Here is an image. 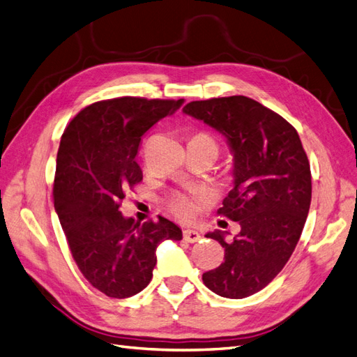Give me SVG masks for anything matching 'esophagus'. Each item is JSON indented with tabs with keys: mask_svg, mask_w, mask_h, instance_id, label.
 Wrapping results in <instances>:
<instances>
[{
	"mask_svg": "<svg viewBox=\"0 0 357 357\" xmlns=\"http://www.w3.org/2000/svg\"><path fill=\"white\" fill-rule=\"evenodd\" d=\"M183 238H185V242L188 243H195L201 238V236L195 229H185L183 231Z\"/></svg>",
	"mask_w": 357,
	"mask_h": 357,
	"instance_id": "obj_1",
	"label": "esophagus"
}]
</instances>
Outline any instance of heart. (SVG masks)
Masks as SVG:
<instances>
[{"mask_svg": "<svg viewBox=\"0 0 357 357\" xmlns=\"http://www.w3.org/2000/svg\"><path fill=\"white\" fill-rule=\"evenodd\" d=\"M198 137L211 141L210 138L206 137V135H198ZM206 201H207L206 197L189 198V197H185V195H178V197L172 199L171 207H172V211H174V215L177 218H180L181 220H190V219L195 218L199 204H202V202H206Z\"/></svg>", "mask_w": 357, "mask_h": 357, "instance_id": "1", "label": "heart"}]
</instances>
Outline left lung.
<instances>
[{
	"instance_id": "1",
	"label": "left lung",
	"mask_w": 357,
	"mask_h": 357,
	"mask_svg": "<svg viewBox=\"0 0 357 357\" xmlns=\"http://www.w3.org/2000/svg\"><path fill=\"white\" fill-rule=\"evenodd\" d=\"M183 112L227 138L233 155V189L218 210L240 224L225 261L202 275L213 293L243 298L271 284L290 259L311 206V168L298 133L281 115L246 96L188 103Z\"/></svg>"
}]
</instances>
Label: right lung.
Listing matches in <instances>:
<instances>
[{"label": "right lung", "instance_id": "obj_1", "mask_svg": "<svg viewBox=\"0 0 357 357\" xmlns=\"http://www.w3.org/2000/svg\"><path fill=\"white\" fill-rule=\"evenodd\" d=\"M185 99L117 98L84 108L66 128L54 180V207L81 273L114 298L149 285L163 240H181V229L159 216L135 222L119 210L124 192L142 180L135 160L141 137Z\"/></svg>", "mask_w": 357, "mask_h": 357}]
</instances>
